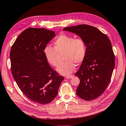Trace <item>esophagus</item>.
<instances>
[{
    "instance_id": "esophagus-1",
    "label": "esophagus",
    "mask_w": 126,
    "mask_h": 126,
    "mask_svg": "<svg viewBox=\"0 0 126 126\" xmlns=\"http://www.w3.org/2000/svg\"><path fill=\"white\" fill-rule=\"evenodd\" d=\"M74 77L73 75H70V76H66L65 78L66 79H70V78H72V77Z\"/></svg>"
}]
</instances>
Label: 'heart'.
I'll return each mask as SVG.
<instances>
[{"instance_id":"heart-1","label":"heart","mask_w":126,"mask_h":126,"mask_svg":"<svg viewBox=\"0 0 126 126\" xmlns=\"http://www.w3.org/2000/svg\"><path fill=\"white\" fill-rule=\"evenodd\" d=\"M54 48L46 46L44 54L47 62L54 67L58 65V53L64 51L63 60L57 68V71L62 75L68 76L75 69V64H80L84 60L86 55L85 41L80 38L62 35L54 41Z\"/></svg>"}]
</instances>
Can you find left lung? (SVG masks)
Returning a JSON list of instances; mask_svg holds the SVG:
<instances>
[{
	"label": "left lung",
	"instance_id": "obj_1",
	"mask_svg": "<svg viewBox=\"0 0 126 126\" xmlns=\"http://www.w3.org/2000/svg\"><path fill=\"white\" fill-rule=\"evenodd\" d=\"M79 36L85 41L86 55L75 74L80 79L77 96L90 101L104 92L111 79L115 59L108 36L93 26L80 25L63 29Z\"/></svg>",
	"mask_w": 126,
	"mask_h": 126
}]
</instances>
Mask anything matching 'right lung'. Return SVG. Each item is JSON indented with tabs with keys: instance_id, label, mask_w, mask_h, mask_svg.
<instances>
[{
	"instance_id": "1",
	"label": "right lung",
	"mask_w": 126,
	"mask_h": 126,
	"mask_svg": "<svg viewBox=\"0 0 126 126\" xmlns=\"http://www.w3.org/2000/svg\"><path fill=\"white\" fill-rule=\"evenodd\" d=\"M52 30L28 28L22 32L11 48L13 77L29 99L40 104L51 102L63 80L46 59L44 49L55 37Z\"/></svg>"
}]
</instances>
